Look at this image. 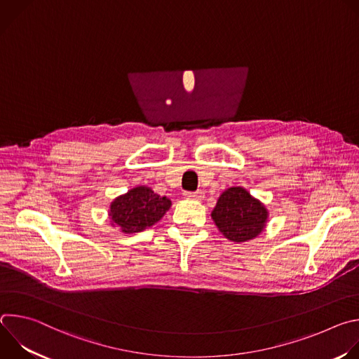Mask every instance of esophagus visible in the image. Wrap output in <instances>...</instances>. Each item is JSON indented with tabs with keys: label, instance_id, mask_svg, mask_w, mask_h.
Masks as SVG:
<instances>
[{
	"label": "esophagus",
	"instance_id": "obj_1",
	"mask_svg": "<svg viewBox=\"0 0 359 359\" xmlns=\"http://www.w3.org/2000/svg\"><path fill=\"white\" fill-rule=\"evenodd\" d=\"M184 197L186 198H190V200H201L204 197V193L201 190H197V191H186L184 193Z\"/></svg>",
	"mask_w": 359,
	"mask_h": 359
}]
</instances>
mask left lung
Masks as SVG:
<instances>
[{"mask_svg":"<svg viewBox=\"0 0 359 359\" xmlns=\"http://www.w3.org/2000/svg\"><path fill=\"white\" fill-rule=\"evenodd\" d=\"M212 219L219 231L234 243H244L260 236L269 222L264 204L241 186L226 189L217 198Z\"/></svg>","mask_w":359,"mask_h":359,"instance_id":"1","label":"left lung"}]
</instances>
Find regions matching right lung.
<instances>
[{
  "mask_svg": "<svg viewBox=\"0 0 359 359\" xmlns=\"http://www.w3.org/2000/svg\"><path fill=\"white\" fill-rule=\"evenodd\" d=\"M170 206L172 201L166 196H159L147 186H136L114 198L108 215L114 227L132 234L158 223Z\"/></svg>",
  "mask_w": 359,
  "mask_h": 359,
  "instance_id": "add662e5",
  "label": "right lung"
}]
</instances>
